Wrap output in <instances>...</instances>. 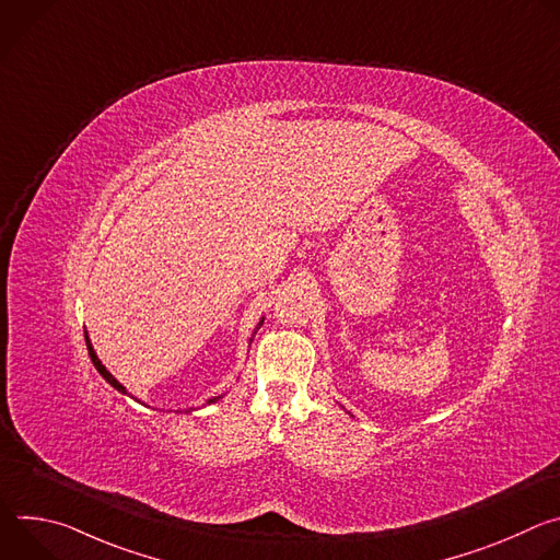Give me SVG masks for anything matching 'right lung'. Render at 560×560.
I'll list each match as a JSON object with an SVG mask.
<instances>
[{
	"mask_svg": "<svg viewBox=\"0 0 560 560\" xmlns=\"http://www.w3.org/2000/svg\"><path fill=\"white\" fill-rule=\"evenodd\" d=\"M261 324H264V318L259 322V326H261ZM259 326H257V328H259ZM250 341H253V339H250ZM86 346H89V354H91V361H93V365L97 368V372H100V374H102V376H104V378H106L115 389H119L121 394H128V392H126V387H124V385H121V383H119V381H117V378H115V376H113V374L102 365V361L97 359V354H95L93 343H91V339H89V337H86ZM219 398H221V396H212V398H208V404H214V401H219Z\"/></svg>",
	"mask_w": 560,
	"mask_h": 560,
	"instance_id": "obj_1",
	"label": "right lung"
}]
</instances>
